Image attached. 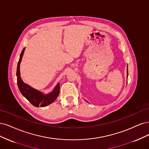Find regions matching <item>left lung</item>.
<instances>
[{
  "label": "left lung",
  "mask_w": 149,
  "mask_h": 149,
  "mask_svg": "<svg viewBox=\"0 0 149 149\" xmlns=\"http://www.w3.org/2000/svg\"><path fill=\"white\" fill-rule=\"evenodd\" d=\"M127 77H128V70H127Z\"/></svg>",
  "instance_id": "8db88e82"
}]
</instances>
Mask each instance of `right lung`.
<instances>
[{
  "instance_id": "right-lung-1",
  "label": "right lung",
  "mask_w": 149,
  "mask_h": 149,
  "mask_svg": "<svg viewBox=\"0 0 149 149\" xmlns=\"http://www.w3.org/2000/svg\"><path fill=\"white\" fill-rule=\"evenodd\" d=\"M25 47L23 49L20 59L18 62L17 77V85L21 93L25 97L29 102L36 107H44L54 102L59 94L60 85L59 83L57 84L54 90L47 95H44L34 88H31L30 86L26 84L22 81L20 72V64L22 61L23 52L25 51Z\"/></svg>"
}]
</instances>
